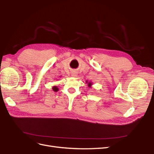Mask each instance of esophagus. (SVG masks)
Listing matches in <instances>:
<instances>
[{
    "instance_id": "34e87169",
    "label": "esophagus",
    "mask_w": 154,
    "mask_h": 154,
    "mask_svg": "<svg viewBox=\"0 0 154 154\" xmlns=\"http://www.w3.org/2000/svg\"><path fill=\"white\" fill-rule=\"evenodd\" d=\"M77 72H73L72 73V75L73 76V77H76L77 76Z\"/></svg>"
}]
</instances>
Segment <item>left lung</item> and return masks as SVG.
<instances>
[{"label": "left lung", "mask_w": 154, "mask_h": 154, "mask_svg": "<svg viewBox=\"0 0 154 154\" xmlns=\"http://www.w3.org/2000/svg\"><path fill=\"white\" fill-rule=\"evenodd\" d=\"M88 85H89V86H91V83H90V82H89V83L88 84Z\"/></svg>", "instance_id": "1"}]
</instances>
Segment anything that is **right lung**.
<instances>
[{"label": "right lung", "mask_w": 154, "mask_h": 154, "mask_svg": "<svg viewBox=\"0 0 154 154\" xmlns=\"http://www.w3.org/2000/svg\"><path fill=\"white\" fill-rule=\"evenodd\" d=\"M53 89L54 91H58V88H56V86H54V87L53 88Z\"/></svg>", "instance_id": "add662e5"}]
</instances>
